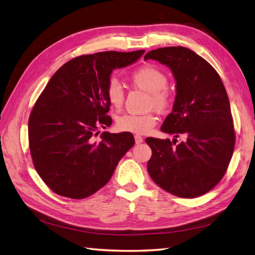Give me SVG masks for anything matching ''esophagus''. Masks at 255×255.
Instances as JSON below:
<instances>
[{"label": "esophagus", "instance_id": "34e87169", "mask_svg": "<svg viewBox=\"0 0 255 255\" xmlns=\"http://www.w3.org/2000/svg\"><path fill=\"white\" fill-rule=\"evenodd\" d=\"M134 138H135V143H136L137 145L143 143V137L140 136V135H134Z\"/></svg>", "mask_w": 255, "mask_h": 255}]
</instances>
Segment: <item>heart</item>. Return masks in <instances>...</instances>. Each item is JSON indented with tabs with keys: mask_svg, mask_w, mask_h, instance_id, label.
<instances>
[{
	"mask_svg": "<svg viewBox=\"0 0 255 255\" xmlns=\"http://www.w3.org/2000/svg\"><path fill=\"white\" fill-rule=\"evenodd\" d=\"M129 81L139 89L149 94L147 100L148 108L163 112L169 109L172 103V96L167 87L168 77L165 73L152 65H143L135 69L129 74ZM105 95L109 105L115 109H120L124 101V88L117 77H110L105 87ZM157 117L154 112L144 115L124 113L118 117L116 128L120 132L136 134L148 133L156 126Z\"/></svg>",
	"mask_w": 255,
	"mask_h": 255,
	"instance_id": "obj_1",
	"label": "heart"
}]
</instances>
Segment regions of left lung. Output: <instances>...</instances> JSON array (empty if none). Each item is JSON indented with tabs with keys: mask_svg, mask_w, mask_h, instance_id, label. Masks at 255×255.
Masks as SVG:
<instances>
[{
	"mask_svg": "<svg viewBox=\"0 0 255 255\" xmlns=\"http://www.w3.org/2000/svg\"><path fill=\"white\" fill-rule=\"evenodd\" d=\"M152 59L170 67L177 96L161 131L183 137H147L151 157L147 170L152 181L175 196L192 199L215 188L227 171L236 144L227 92L216 70L184 47L151 50Z\"/></svg>",
	"mask_w": 255,
	"mask_h": 255,
	"instance_id": "1",
	"label": "left lung"
}]
</instances>
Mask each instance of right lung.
Wrapping results in <instances>:
<instances>
[{
  "instance_id": "right-lung-1",
  "label": "right lung",
  "mask_w": 255,
  "mask_h": 255,
  "mask_svg": "<svg viewBox=\"0 0 255 255\" xmlns=\"http://www.w3.org/2000/svg\"><path fill=\"white\" fill-rule=\"evenodd\" d=\"M144 52L76 56L54 73L39 96L28 120L29 149L38 174L54 193L73 200L93 195L134 145L129 132L97 135L112 123L105 95L110 74Z\"/></svg>"
}]
</instances>
